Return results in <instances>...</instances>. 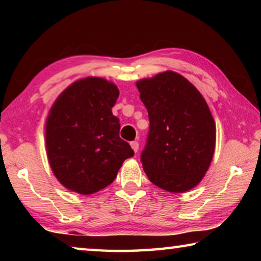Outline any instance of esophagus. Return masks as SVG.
I'll return each instance as SVG.
<instances>
[{
  "instance_id": "esophagus-1",
  "label": "esophagus",
  "mask_w": 261,
  "mask_h": 261,
  "mask_svg": "<svg viewBox=\"0 0 261 261\" xmlns=\"http://www.w3.org/2000/svg\"><path fill=\"white\" fill-rule=\"evenodd\" d=\"M131 147H132V149H134V151L137 153L138 152V149H139V143L138 141H131Z\"/></svg>"
}]
</instances>
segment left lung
Instances as JSON below:
<instances>
[{"instance_id": "1", "label": "left lung", "mask_w": 261, "mask_h": 261, "mask_svg": "<svg viewBox=\"0 0 261 261\" xmlns=\"http://www.w3.org/2000/svg\"><path fill=\"white\" fill-rule=\"evenodd\" d=\"M149 130L140 161L148 179L169 192L200 182L215 148V124L205 99L174 71L137 83Z\"/></svg>"}]
</instances>
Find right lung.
I'll return each instance as SVG.
<instances>
[{
	"label": "right lung",
	"mask_w": 261,
	"mask_h": 261,
	"mask_svg": "<svg viewBox=\"0 0 261 261\" xmlns=\"http://www.w3.org/2000/svg\"><path fill=\"white\" fill-rule=\"evenodd\" d=\"M118 95L114 84L88 77L70 85L53 105L46 123L48 160L71 191L91 194L106 188L123 161L134 156L112 113Z\"/></svg>",
	"instance_id": "1"
}]
</instances>
